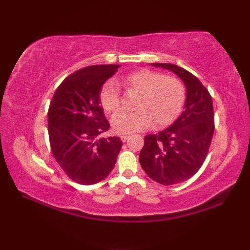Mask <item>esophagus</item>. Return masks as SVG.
I'll return each instance as SVG.
<instances>
[{"mask_svg": "<svg viewBox=\"0 0 250 250\" xmlns=\"http://www.w3.org/2000/svg\"><path fill=\"white\" fill-rule=\"evenodd\" d=\"M120 139H121V141L122 142H126V141H128V139H129V135H121L120 136Z\"/></svg>", "mask_w": 250, "mask_h": 250, "instance_id": "1", "label": "esophagus"}]
</instances>
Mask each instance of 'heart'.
Wrapping results in <instances>:
<instances>
[{
  "mask_svg": "<svg viewBox=\"0 0 250 250\" xmlns=\"http://www.w3.org/2000/svg\"><path fill=\"white\" fill-rule=\"evenodd\" d=\"M121 83L137 92L131 111H118L110 119V125L119 134L147 129L152 122L155 128L171 125L183 109L186 90L179 79L164 76L150 70H139L129 74ZM100 103L106 113H114L120 105V90L114 79L105 82L100 90Z\"/></svg>",
  "mask_w": 250,
  "mask_h": 250,
  "instance_id": "b5f03b06",
  "label": "heart"
}]
</instances>
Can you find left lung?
Segmentation results:
<instances>
[{
	"mask_svg": "<svg viewBox=\"0 0 250 250\" xmlns=\"http://www.w3.org/2000/svg\"><path fill=\"white\" fill-rule=\"evenodd\" d=\"M151 65L176 74L186 87L183 113L166 130L146 135L139 157L148 176L169 186L191 178L203 164L215 129L213 101L208 90L185 68L171 63Z\"/></svg>",
	"mask_w": 250,
	"mask_h": 250,
	"instance_id": "left-lung-1",
	"label": "left lung"
}]
</instances>
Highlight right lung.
Here are the masks:
<instances>
[{"instance_id":"obj_1","label":"right lung","mask_w":250,"mask_h":250,"mask_svg":"<svg viewBox=\"0 0 250 250\" xmlns=\"http://www.w3.org/2000/svg\"><path fill=\"white\" fill-rule=\"evenodd\" d=\"M120 65H91L67 76L52 97L48 134L52 155L68 177L93 185L114 168L122 142L100 137L109 124L100 104V90Z\"/></svg>"}]
</instances>
